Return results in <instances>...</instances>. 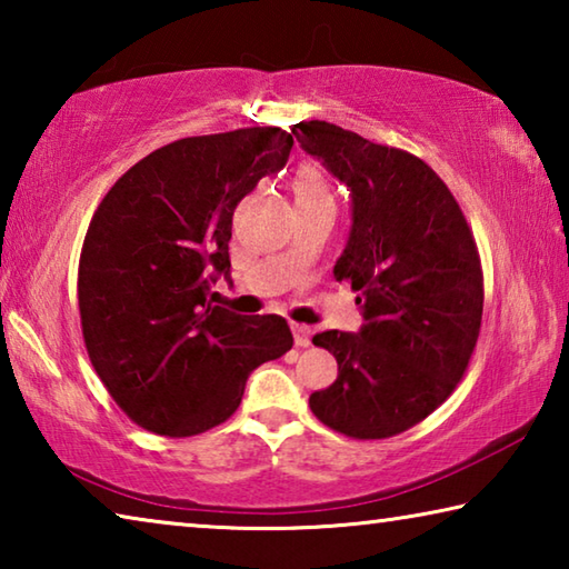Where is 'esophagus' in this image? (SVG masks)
<instances>
[{
    "instance_id": "1",
    "label": "esophagus",
    "mask_w": 569,
    "mask_h": 569,
    "mask_svg": "<svg viewBox=\"0 0 569 569\" xmlns=\"http://www.w3.org/2000/svg\"><path fill=\"white\" fill-rule=\"evenodd\" d=\"M291 331H293L296 346H301V349H306V346H311V333H313L311 326H306V323H291Z\"/></svg>"
}]
</instances>
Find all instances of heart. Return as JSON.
Listing matches in <instances>:
<instances>
[{"mask_svg":"<svg viewBox=\"0 0 569 569\" xmlns=\"http://www.w3.org/2000/svg\"><path fill=\"white\" fill-rule=\"evenodd\" d=\"M293 192H296V203H323V206H333V196L326 178L319 170L306 166L296 172L293 180Z\"/></svg>","mask_w":569,"mask_h":569,"instance_id":"b5f03b06","label":"heart"}]
</instances>
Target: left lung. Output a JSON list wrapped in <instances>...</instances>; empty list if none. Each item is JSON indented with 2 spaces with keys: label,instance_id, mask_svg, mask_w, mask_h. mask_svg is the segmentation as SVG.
<instances>
[{
  "label": "left lung",
  "instance_id": "obj_1",
  "mask_svg": "<svg viewBox=\"0 0 569 569\" xmlns=\"http://www.w3.org/2000/svg\"><path fill=\"white\" fill-rule=\"evenodd\" d=\"M291 132L351 190L333 278L359 291L363 313L359 333L313 336L339 377L308 403L346 437L401 435L447 401L477 346L485 283L475 236L445 180L411 152L323 120Z\"/></svg>",
  "mask_w": 569,
  "mask_h": 569
}]
</instances>
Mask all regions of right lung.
<instances>
[{"mask_svg":"<svg viewBox=\"0 0 569 569\" xmlns=\"http://www.w3.org/2000/svg\"><path fill=\"white\" fill-rule=\"evenodd\" d=\"M291 148L281 128L182 138L134 162L94 210L77 273L82 336L110 397L142 429L218 427L250 371L293 346L281 316L208 303L210 283L230 278L236 206Z\"/></svg>","mask_w":569,"mask_h":569,"instance_id":"1","label":"right lung"}]
</instances>
